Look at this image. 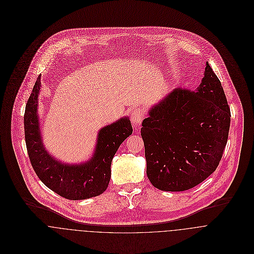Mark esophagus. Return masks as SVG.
I'll use <instances>...</instances> for the list:
<instances>
[{"mask_svg":"<svg viewBox=\"0 0 254 254\" xmlns=\"http://www.w3.org/2000/svg\"><path fill=\"white\" fill-rule=\"evenodd\" d=\"M144 117H145V114L141 109H133L131 112V121L133 126L138 127L139 125H141Z\"/></svg>","mask_w":254,"mask_h":254,"instance_id":"esophagus-1","label":"esophagus"}]
</instances>
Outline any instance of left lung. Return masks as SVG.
<instances>
[{"label": "left lung", "instance_id": "8db88e82", "mask_svg": "<svg viewBox=\"0 0 254 254\" xmlns=\"http://www.w3.org/2000/svg\"><path fill=\"white\" fill-rule=\"evenodd\" d=\"M231 111L209 64L194 90L177 88L149 109L142 123L146 175L165 191L190 190L217 168L227 145Z\"/></svg>", "mask_w": 254, "mask_h": 254}]
</instances>
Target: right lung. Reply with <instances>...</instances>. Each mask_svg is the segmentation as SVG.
Listing matches in <instances>:
<instances>
[{
  "label": "right lung",
  "instance_id": "add662e5",
  "mask_svg": "<svg viewBox=\"0 0 254 254\" xmlns=\"http://www.w3.org/2000/svg\"><path fill=\"white\" fill-rule=\"evenodd\" d=\"M40 80L41 76H38L24 113L25 143L37 176L49 189L67 199L80 200L100 195L109 186L115 152L133 132L131 121L123 117L102 128L95 153L89 161L74 165L62 163L48 153L42 142L37 113Z\"/></svg>",
  "mask_w": 254,
  "mask_h": 254
}]
</instances>
